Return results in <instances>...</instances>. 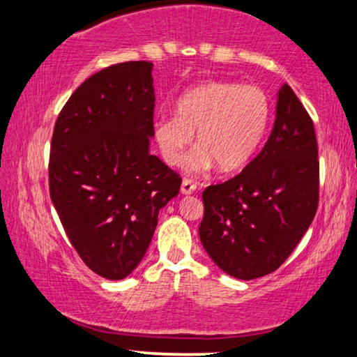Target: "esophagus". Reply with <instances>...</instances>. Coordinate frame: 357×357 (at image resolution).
<instances>
[{
  "label": "esophagus",
  "instance_id": "1",
  "mask_svg": "<svg viewBox=\"0 0 357 357\" xmlns=\"http://www.w3.org/2000/svg\"><path fill=\"white\" fill-rule=\"evenodd\" d=\"M195 190H197V183H193L190 178H183L182 187H180V192L183 195H192Z\"/></svg>",
  "mask_w": 357,
  "mask_h": 357
}]
</instances>
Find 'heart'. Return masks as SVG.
<instances>
[{
    "label": "heart",
    "instance_id": "obj_1",
    "mask_svg": "<svg viewBox=\"0 0 357 357\" xmlns=\"http://www.w3.org/2000/svg\"><path fill=\"white\" fill-rule=\"evenodd\" d=\"M268 121L270 100L263 89L213 79L185 92L177 115L159 116L153 135L165 162L178 165L197 131L202 149L193 158L195 167L208 170L218 164L221 172H234L253 158Z\"/></svg>",
    "mask_w": 357,
    "mask_h": 357
}]
</instances>
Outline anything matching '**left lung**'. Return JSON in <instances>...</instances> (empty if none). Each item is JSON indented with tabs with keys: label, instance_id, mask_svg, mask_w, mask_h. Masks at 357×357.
I'll list each match as a JSON object with an SVG mask.
<instances>
[{
	"label": "left lung",
	"instance_id": "obj_1",
	"mask_svg": "<svg viewBox=\"0 0 357 357\" xmlns=\"http://www.w3.org/2000/svg\"><path fill=\"white\" fill-rule=\"evenodd\" d=\"M319 148L294 91H278L276 119L260 154L236 177L203 192L199 238L211 260L238 280L278 270L314 221Z\"/></svg>",
	"mask_w": 357,
	"mask_h": 357
}]
</instances>
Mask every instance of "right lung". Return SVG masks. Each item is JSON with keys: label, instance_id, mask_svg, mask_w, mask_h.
I'll use <instances>...</instances> for the list:
<instances>
[{"label": "right lung", "instance_id": "obj_1", "mask_svg": "<svg viewBox=\"0 0 357 357\" xmlns=\"http://www.w3.org/2000/svg\"><path fill=\"white\" fill-rule=\"evenodd\" d=\"M154 102L153 63H119L73 92L53 130L52 203L81 260L107 280L138 266L180 192V175L149 154Z\"/></svg>", "mask_w": 357, "mask_h": 357}]
</instances>
